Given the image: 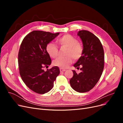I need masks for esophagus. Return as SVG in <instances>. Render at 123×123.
Listing matches in <instances>:
<instances>
[{
	"instance_id": "1",
	"label": "esophagus",
	"mask_w": 123,
	"mask_h": 123,
	"mask_svg": "<svg viewBox=\"0 0 123 123\" xmlns=\"http://www.w3.org/2000/svg\"><path fill=\"white\" fill-rule=\"evenodd\" d=\"M60 72H64V71H66V70L65 69H62V68H60Z\"/></svg>"
}]
</instances>
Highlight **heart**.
<instances>
[{
    "label": "heart",
    "mask_w": 123,
    "mask_h": 123,
    "mask_svg": "<svg viewBox=\"0 0 123 123\" xmlns=\"http://www.w3.org/2000/svg\"><path fill=\"white\" fill-rule=\"evenodd\" d=\"M76 38L70 34H66L57 39V43L61 47L67 48L65 57H58L53 62L55 66L65 69L72 62L73 58L77 60L81 57L83 53V48L78 43ZM46 51L50 56L55 58L57 56L58 49L53 43H50L46 46Z\"/></svg>",
    "instance_id": "1"
}]
</instances>
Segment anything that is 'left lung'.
<instances>
[{"label": "left lung", "instance_id": "8db88e82", "mask_svg": "<svg viewBox=\"0 0 123 123\" xmlns=\"http://www.w3.org/2000/svg\"><path fill=\"white\" fill-rule=\"evenodd\" d=\"M83 43V53L74 67L81 72L73 71V76L70 80L71 86L80 93L90 91L97 84L101 76L104 67V52L99 39L93 33L86 30L78 32Z\"/></svg>", "mask_w": 123, "mask_h": 123}]
</instances>
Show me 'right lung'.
<instances>
[{"label":"right lung","mask_w":123,"mask_h":123,"mask_svg":"<svg viewBox=\"0 0 123 123\" xmlns=\"http://www.w3.org/2000/svg\"><path fill=\"white\" fill-rule=\"evenodd\" d=\"M59 33H51L33 31L25 36L20 47L18 56L19 73L26 86L39 94H44L53 87V83L59 75L58 67L43 70L51 64L46 46Z\"/></svg>","instance_id":"1"}]
</instances>
